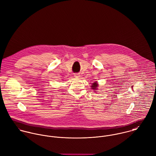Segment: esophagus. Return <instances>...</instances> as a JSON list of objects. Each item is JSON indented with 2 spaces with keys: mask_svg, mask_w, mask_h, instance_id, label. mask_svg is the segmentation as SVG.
<instances>
[{
  "mask_svg": "<svg viewBox=\"0 0 156 156\" xmlns=\"http://www.w3.org/2000/svg\"><path fill=\"white\" fill-rule=\"evenodd\" d=\"M74 76L76 78H79V77H80V75L79 73H75Z\"/></svg>",
  "mask_w": 156,
  "mask_h": 156,
  "instance_id": "1",
  "label": "esophagus"
}]
</instances>
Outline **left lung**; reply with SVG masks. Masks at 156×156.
<instances>
[{
	"label": "left lung",
	"instance_id": "obj_1",
	"mask_svg": "<svg viewBox=\"0 0 156 156\" xmlns=\"http://www.w3.org/2000/svg\"><path fill=\"white\" fill-rule=\"evenodd\" d=\"M97 86H98V84H97V83H93L92 86V89H94V90H96V87H97Z\"/></svg>",
	"mask_w": 156,
	"mask_h": 156
}]
</instances>
